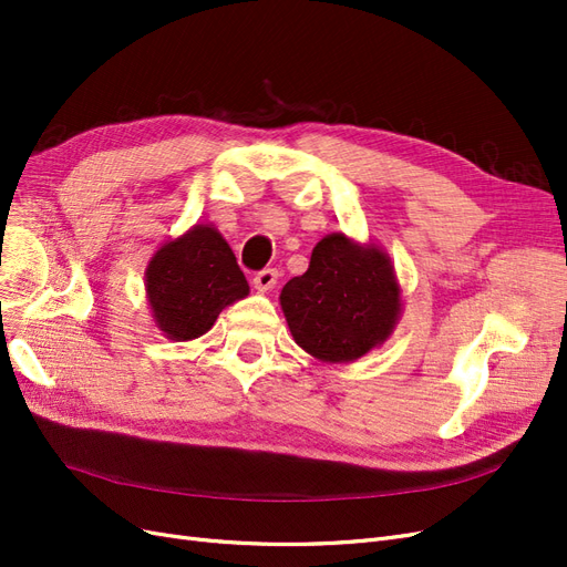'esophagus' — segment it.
Listing matches in <instances>:
<instances>
[{
    "mask_svg": "<svg viewBox=\"0 0 567 567\" xmlns=\"http://www.w3.org/2000/svg\"><path fill=\"white\" fill-rule=\"evenodd\" d=\"M277 279H279V271L277 269H262V271H257L255 277H252V284H255V288L260 290V293H267V290H271L274 286H277Z\"/></svg>",
    "mask_w": 567,
    "mask_h": 567,
    "instance_id": "1",
    "label": "esophagus"
}]
</instances>
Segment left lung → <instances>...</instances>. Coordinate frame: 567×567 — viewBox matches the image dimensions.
Segmentation results:
<instances>
[{
  "label": "left lung",
  "instance_id": "left-lung-1",
  "mask_svg": "<svg viewBox=\"0 0 567 567\" xmlns=\"http://www.w3.org/2000/svg\"><path fill=\"white\" fill-rule=\"evenodd\" d=\"M281 307L305 352L323 362H352L392 333L400 286L385 252L331 234L312 250L307 271L284 286Z\"/></svg>",
  "mask_w": 567,
  "mask_h": 567
}]
</instances>
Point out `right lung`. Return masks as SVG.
I'll return each instance as SVG.
<instances>
[{"mask_svg":"<svg viewBox=\"0 0 567 567\" xmlns=\"http://www.w3.org/2000/svg\"><path fill=\"white\" fill-rule=\"evenodd\" d=\"M146 293L161 331L192 340L208 331L227 305L248 296V281L221 234L198 225L153 255Z\"/></svg>","mask_w":567,"mask_h":567,"instance_id":"right-lung-1","label":"right lung"}]
</instances>
